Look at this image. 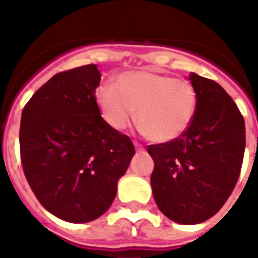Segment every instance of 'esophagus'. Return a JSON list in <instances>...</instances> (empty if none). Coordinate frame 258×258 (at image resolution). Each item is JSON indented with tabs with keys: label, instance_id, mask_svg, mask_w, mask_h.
<instances>
[{
	"label": "esophagus",
	"instance_id": "obj_1",
	"mask_svg": "<svg viewBox=\"0 0 258 258\" xmlns=\"http://www.w3.org/2000/svg\"><path fill=\"white\" fill-rule=\"evenodd\" d=\"M134 146H135V150H137L138 153H143V151H145V147H143L141 143H138V142H134Z\"/></svg>",
	"mask_w": 258,
	"mask_h": 258
}]
</instances>
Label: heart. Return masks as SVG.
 I'll use <instances>...</instances> for the list:
<instances>
[{
    "mask_svg": "<svg viewBox=\"0 0 258 258\" xmlns=\"http://www.w3.org/2000/svg\"><path fill=\"white\" fill-rule=\"evenodd\" d=\"M95 100L112 128L124 130L135 119L150 141L166 143L179 138L191 124L197 92L191 83L155 71H127L116 86L100 84Z\"/></svg>",
    "mask_w": 258,
    "mask_h": 258,
    "instance_id": "b5f03b06",
    "label": "heart"
}]
</instances>
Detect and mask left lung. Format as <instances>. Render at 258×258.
Listing matches in <instances>:
<instances>
[{
    "label": "left lung",
    "instance_id": "obj_1",
    "mask_svg": "<svg viewBox=\"0 0 258 258\" xmlns=\"http://www.w3.org/2000/svg\"><path fill=\"white\" fill-rule=\"evenodd\" d=\"M197 92L191 124L179 138L151 145V187L158 208L183 225L209 220L232 194L245 151V121L226 91L210 79L188 76Z\"/></svg>",
    "mask_w": 258,
    "mask_h": 258
}]
</instances>
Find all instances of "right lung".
<instances>
[{
	"instance_id": "obj_1",
	"label": "right lung",
	"mask_w": 258,
	"mask_h": 258,
	"mask_svg": "<svg viewBox=\"0 0 258 258\" xmlns=\"http://www.w3.org/2000/svg\"><path fill=\"white\" fill-rule=\"evenodd\" d=\"M95 64L60 72L24 107L20 153L40 204L60 220L84 224L109 209L135 147L101 117Z\"/></svg>"
}]
</instances>
